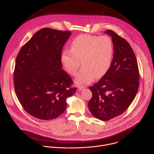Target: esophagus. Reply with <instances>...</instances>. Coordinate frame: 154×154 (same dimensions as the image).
I'll return each mask as SVG.
<instances>
[{"label":"esophagus","instance_id":"34e87169","mask_svg":"<svg viewBox=\"0 0 154 154\" xmlns=\"http://www.w3.org/2000/svg\"><path fill=\"white\" fill-rule=\"evenodd\" d=\"M83 90V88H80V87H79V88L77 89V91H78V92H80V91H82Z\"/></svg>","mask_w":154,"mask_h":154}]
</instances>
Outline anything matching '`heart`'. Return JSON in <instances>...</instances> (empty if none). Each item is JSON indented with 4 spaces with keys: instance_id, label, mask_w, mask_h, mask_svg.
I'll return each mask as SVG.
<instances>
[{
    "instance_id": "heart-1",
    "label": "heart",
    "mask_w": 154,
    "mask_h": 154,
    "mask_svg": "<svg viewBox=\"0 0 154 154\" xmlns=\"http://www.w3.org/2000/svg\"><path fill=\"white\" fill-rule=\"evenodd\" d=\"M113 44L106 36H97L83 34L75 37L71 43V49H64L61 56L64 68L75 76L83 66L75 80L79 86H85L100 79L110 67L113 56Z\"/></svg>"
}]
</instances>
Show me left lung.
Masks as SVG:
<instances>
[{
    "instance_id": "1",
    "label": "left lung",
    "mask_w": 154,
    "mask_h": 154,
    "mask_svg": "<svg viewBox=\"0 0 154 154\" xmlns=\"http://www.w3.org/2000/svg\"><path fill=\"white\" fill-rule=\"evenodd\" d=\"M105 33L112 38L113 58L106 73L90 87L93 96L88 108L95 118L106 121L122 114L133 102L138 90L140 74L128 42L111 30Z\"/></svg>"
}]
</instances>
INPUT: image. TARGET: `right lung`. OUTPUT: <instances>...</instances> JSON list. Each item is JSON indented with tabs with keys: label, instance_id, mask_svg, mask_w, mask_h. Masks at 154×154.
Returning <instances> with one entry per match:
<instances>
[{
	"label": "right lung",
	"instance_id": "1",
	"mask_svg": "<svg viewBox=\"0 0 154 154\" xmlns=\"http://www.w3.org/2000/svg\"><path fill=\"white\" fill-rule=\"evenodd\" d=\"M71 35L49 28L38 31L21 48L16 60L14 85L25 110L41 120L55 119L64 112L66 99L76 91L62 68V49Z\"/></svg>",
	"mask_w": 154,
	"mask_h": 154
}]
</instances>
